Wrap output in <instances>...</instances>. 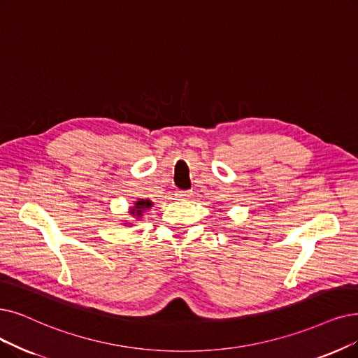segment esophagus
I'll return each mask as SVG.
<instances>
[{"label":"esophagus","mask_w":358,"mask_h":358,"mask_svg":"<svg viewBox=\"0 0 358 358\" xmlns=\"http://www.w3.org/2000/svg\"><path fill=\"white\" fill-rule=\"evenodd\" d=\"M175 195L182 199H189L192 196V191H175Z\"/></svg>","instance_id":"obj_1"}]
</instances>
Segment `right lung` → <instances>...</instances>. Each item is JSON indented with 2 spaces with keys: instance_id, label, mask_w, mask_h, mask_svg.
Listing matches in <instances>:
<instances>
[{
  "instance_id": "add662e5",
  "label": "right lung",
  "mask_w": 358,
  "mask_h": 358,
  "mask_svg": "<svg viewBox=\"0 0 358 358\" xmlns=\"http://www.w3.org/2000/svg\"><path fill=\"white\" fill-rule=\"evenodd\" d=\"M152 206L154 204H152V201H150V199L139 198V199H136V201H134V206L129 207V211L127 213H129V216L132 219L139 220L142 216H144V213L147 210H150ZM123 223H124V226H132V223H129V222H123Z\"/></svg>"
}]
</instances>
